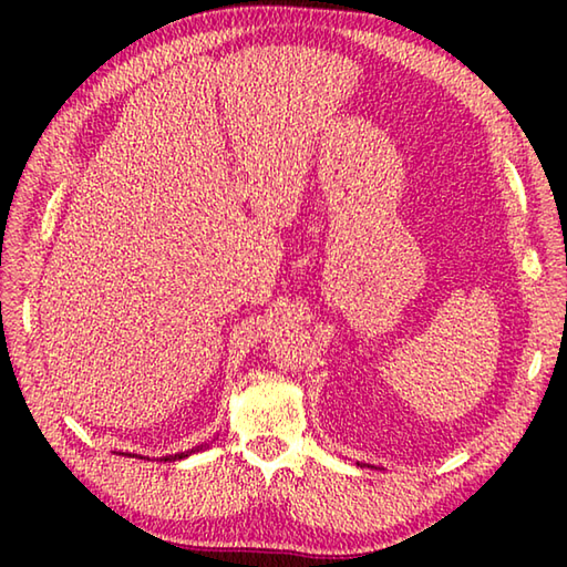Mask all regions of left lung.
<instances>
[{"label": "left lung", "mask_w": 567, "mask_h": 567, "mask_svg": "<svg viewBox=\"0 0 567 567\" xmlns=\"http://www.w3.org/2000/svg\"><path fill=\"white\" fill-rule=\"evenodd\" d=\"M358 465H360V463H358ZM368 467H370V465H368Z\"/></svg>", "instance_id": "left-lung-1"}]
</instances>
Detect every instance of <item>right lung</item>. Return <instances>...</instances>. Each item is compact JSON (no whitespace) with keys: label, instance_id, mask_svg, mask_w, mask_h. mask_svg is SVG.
Masks as SVG:
<instances>
[{"label":"right lung","instance_id":"1","mask_svg":"<svg viewBox=\"0 0 567 567\" xmlns=\"http://www.w3.org/2000/svg\"><path fill=\"white\" fill-rule=\"evenodd\" d=\"M204 445H207V443H202V445H195V449H192V451H185V453H175V455H163L161 457V461H165V463H175V461H183V457H187V455H192V453H197V451H202L204 449ZM131 455V453H128ZM141 457V455H138Z\"/></svg>","mask_w":567,"mask_h":567}]
</instances>
